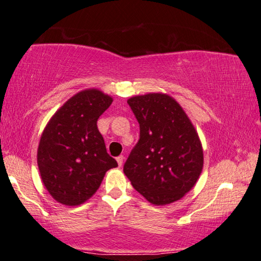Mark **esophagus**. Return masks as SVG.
<instances>
[{
	"instance_id": "1",
	"label": "esophagus",
	"mask_w": 261,
	"mask_h": 261,
	"mask_svg": "<svg viewBox=\"0 0 261 261\" xmlns=\"http://www.w3.org/2000/svg\"><path fill=\"white\" fill-rule=\"evenodd\" d=\"M123 162H124V156L120 155V156L117 157V163H118L119 167L123 166Z\"/></svg>"
}]
</instances>
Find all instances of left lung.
<instances>
[{"mask_svg": "<svg viewBox=\"0 0 261 261\" xmlns=\"http://www.w3.org/2000/svg\"><path fill=\"white\" fill-rule=\"evenodd\" d=\"M139 124V139L124 174L149 202H175L195 186L203 167L197 132L178 102L162 93L127 100Z\"/></svg>", "mask_w": 261, "mask_h": 261, "instance_id": "1", "label": "left lung"}]
</instances>
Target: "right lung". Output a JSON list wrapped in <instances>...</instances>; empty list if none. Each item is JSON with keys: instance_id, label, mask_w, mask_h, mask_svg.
Listing matches in <instances>:
<instances>
[{"instance_id": "obj_1", "label": "right lung", "mask_w": 261, "mask_h": 261, "mask_svg": "<svg viewBox=\"0 0 261 261\" xmlns=\"http://www.w3.org/2000/svg\"><path fill=\"white\" fill-rule=\"evenodd\" d=\"M112 98L98 90H85L58 110L40 139L38 166L53 199L78 205L90 199L105 172L118 163L106 151L98 118Z\"/></svg>"}]
</instances>
